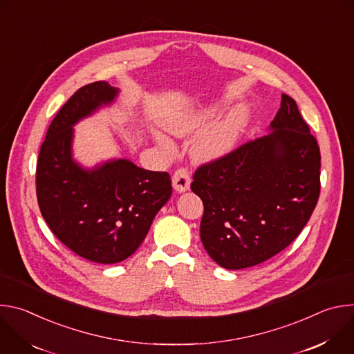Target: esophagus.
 I'll use <instances>...</instances> for the list:
<instances>
[{"instance_id":"34e87169","label":"esophagus","mask_w":354,"mask_h":354,"mask_svg":"<svg viewBox=\"0 0 354 354\" xmlns=\"http://www.w3.org/2000/svg\"><path fill=\"white\" fill-rule=\"evenodd\" d=\"M172 185L174 189L179 193L186 192L190 187V174L186 168H179L175 171L172 176Z\"/></svg>"}]
</instances>
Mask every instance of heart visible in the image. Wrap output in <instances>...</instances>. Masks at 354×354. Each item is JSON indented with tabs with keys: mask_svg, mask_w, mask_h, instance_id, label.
Returning <instances> with one entry per match:
<instances>
[{
	"mask_svg": "<svg viewBox=\"0 0 354 354\" xmlns=\"http://www.w3.org/2000/svg\"><path fill=\"white\" fill-rule=\"evenodd\" d=\"M218 112V108L212 106L201 111L186 112L180 116L171 119L167 129L176 136H187L206 124ZM246 124V113L242 109H234L223 122L210 127L201 134L193 144V157L200 161H212L224 157L235 147V142ZM158 142L164 148H171V142L157 136Z\"/></svg>",
	"mask_w": 354,
	"mask_h": 354,
	"instance_id": "1",
	"label": "heart"
}]
</instances>
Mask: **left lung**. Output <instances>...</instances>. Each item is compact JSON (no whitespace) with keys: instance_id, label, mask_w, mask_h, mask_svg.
Returning <instances> with one entry per match:
<instances>
[{"instance_id":"obj_1","label":"left lung","mask_w":354,"mask_h":354,"mask_svg":"<svg viewBox=\"0 0 354 354\" xmlns=\"http://www.w3.org/2000/svg\"><path fill=\"white\" fill-rule=\"evenodd\" d=\"M270 130L193 175L190 189L205 206L200 238L224 269L250 268L277 255L317 206L319 147L286 93Z\"/></svg>"}]
</instances>
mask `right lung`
Returning a JSON list of instances; mask_svg holds the SVG:
<instances>
[{"mask_svg":"<svg viewBox=\"0 0 354 354\" xmlns=\"http://www.w3.org/2000/svg\"><path fill=\"white\" fill-rule=\"evenodd\" d=\"M118 93L105 81L80 88L50 123L36 168L37 203L48 228L81 258L104 265L134 254L172 194L168 172L129 160L85 169L73 160L74 124Z\"/></svg>","mask_w":354,"mask_h":354,"instance_id":"add662e5","label":"right lung"}]
</instances>
